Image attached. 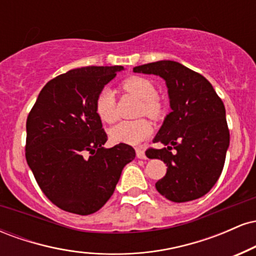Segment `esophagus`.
Returning <instances> with one entry per match:
<instances>
[{"instance_id": "esophagus-1", "label": "esophagus", "mask_w": 256, "mask_h": 256, "mask_svg": "<svg viewBox=\"0 0 256 256\" xmlns=\"http://www.w3.org/2000/svg\"><path fill=\"white\" fill-rule=\"evenodd\" d=\"M136 156L138 158H146L144 150H143L142 148H136Z\"/></svg>"}]
</instances>
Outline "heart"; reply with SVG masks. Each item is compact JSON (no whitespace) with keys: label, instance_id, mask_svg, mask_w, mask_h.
<instances>
[{"label":"heart","instance_id":"1","mask_svg":"<svg viewBox=\"0 0 256 256\" xmlns=\"http://www.w3.org/2000/svg\"><path fill=\"white\" fill-rule=\"evenodd\" d=\"M122 89L131 94L134 98L142 100L140 114L150 116L152 119L160 118L162 114V104L158 100V91L149 79L132 76L122 83ZM95 110L102 122L112 124L118 118L116 110V98L110 89H104L98 94L95 101ZM152 128L146 119L125 120L119 122L110 130V137L114 142L136 146L152 134Z\"/></svg>","mask_w":256,"mask_h":256}]
</instances>
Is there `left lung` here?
I'll return each mask as SVG.
<instances>
[{"mask_svg":"<svg viewBox=\"0 0 256 256\" xmlns=\"http://www.w3.org/2000/svg\"><path fill=\"white\" fill-rule=\"evenodd\" d=\"M134 72L160 76L168 88L172 112L152 140L166 148L146 152L149 158H161L167 166L155 188L173 202L202 198L222 174L230 144L222 98L204 76L176 61L146 64Z\"/></svg>","mask_w":256,"mask_h":256,"instance_id":"1","label":"left lung"}]
</instances>
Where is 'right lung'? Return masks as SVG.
<instances>
[{
    "mask_svg": "<svg viewBox=\"0 0 256 256\" xmlns=\"http://www.w3.org/2000/svg\"><path fill=\"white\" fill-rule=\"evenodd\" d=\"M122 66H89L44 85L26 120L25 156L44 195L66 212H98L113 195L131 146L106 149L96 98Z\"/></svg>",
    "mask_w": 256,
    "mask_h": 256,
    "instance_id": "1",
    "label": "right lung"
}]
</instances>
